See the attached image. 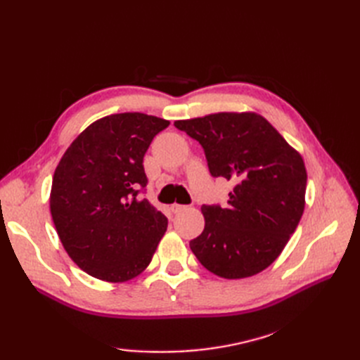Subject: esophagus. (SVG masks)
<instances>
[{"label":"esophagus","mask_w":360,"mask_h":360,"mask_svg":"<svg viewBox=\"0 0 360 360\" xmlns=\"http://www.w3.org/2000/svg\"><path fill=\"white\" fill-rule=\"evenodd\" d=\"M169 209H171V212H172V213H179V212H181V210L186 209V205H181V204H171Z\"/></svg>","instance_id":"esophagus-1"}]
</instances>
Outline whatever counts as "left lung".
I'll return each instance as SVG.
<instances>
[{"mask_svg": "<svg viewBox=\"0 0 360 360\" xmlns=\"http://www.w3.org/2000/svg\"><path fill=\"white\" fill-rule=\"evenodd\" d=\"M174 126L202 146L213 177L234 184L225 207L202 205L189 246L225 279L254 276L281 255L304 210L307 168L296 148L257 112H217Z\"/></svg>", "mask_w": 360, "mask_h": 360, "instance_id": "left-lung-1", "label": "left lung"}]
</instances>
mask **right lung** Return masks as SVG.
Segmentation results:
<instances>
[{
	"instance_id": "add662e5",
	"label": "right lung",
	"mask_w": 360,
	"mask_h": 360,
	"mask_svg": "<svg viewBox=\"0 0 360 360\" xmlns=\"http://www.w3.org/2000/svg\"><path fill=\"white\" fill-rule=\"evenodd\" d=\"M168 120L123 112L96 120L64 151L53 172L49 207L73 263L106 282H126L147 269L168 219L146 188L144 155Z\"/></svg>"
}]
</instances>
